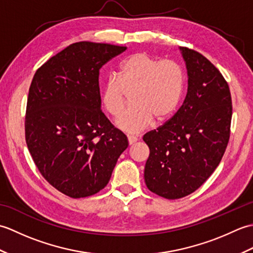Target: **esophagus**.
<instances>
[{"instance_id":"1","label":"esophagus","mask_w":253,"mask_h":253,"mask_svg":"<svg viewBox=\"0 0 253 253\" xmlns=\"http://www.w3.org/2000/svg\"><path fill=\"white\" fill-rule=\"evenodd\" d=\"M137 140H138L137 137H135V136H128V143H129L130 146H131V144H133V143H136Z\"/></svg>"}]
</instances>
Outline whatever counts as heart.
I'll return each mask as SVG.
<instances>
[{"mask_svg":"<svg viewBox=\"0 0 253 253\" xmlns=\"http://www.w3.org/2000/svg\"><path fill=\"white\" fill-rule=\"evenodd\" d=\"M185 88V74L178 63L159 61L146 52L127 56L118 66L116 78L102 84L101 104L113 117L121 114L124 92L129 93L130 106L116 121L128 133H138L152 123L164 121L176 111Z\"/></svg>","mask_w":253,"mask_h":253,"instance_id":"b5f03b06","label":"heart"}]
</instances>
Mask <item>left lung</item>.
<instances>
[{"instance_id": "obj_1", "label": "left lung", "mask_w": 253, "mask_h": 253, "mask_svg": "<svg viewBox=\"0 0 253 253\" xmlns=\"http://www.w3.org/2000/svg\"><path fill=\"white\" fill-rule=\"evenodd\" d=\"M179 51L188 76L184 103L143 136L150 149L144 181L166 199L190 195L212 175L226 150L233 114L228 84L218 69L197 51Z\"/></svg>"}]
</instances>
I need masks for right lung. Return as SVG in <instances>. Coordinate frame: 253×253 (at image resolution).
I'll return each mask as SVG.
<instances>
[{
  "label": "right lung",
  "instance_id": "obj_1",
  "mask_svg": "<svg viewBox=\"0 0 253 253\" xmlns=\"http://www.w3.org/2000/svg\"><path fill=\"white\" fill-rule=\"evenodd\" d=\"M127 49L77 42L36 72L27 100L25 131L42 176L71 198L92 196L107 185L127 137L101 111L99 74Z\"/></svg>",
  "mask_w": 253,
  "mask_h": 253
}]
</instances>
